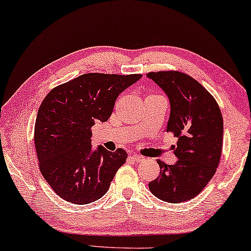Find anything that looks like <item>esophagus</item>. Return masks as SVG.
<instances>
[{"mask_svg":"<svg viewBox=\"0 0 251 251\" xmlns=\"http://www.w3.org/2000/svg\"><path fill=\"white\" fill-rule=\"evenodd\" d=\"M131 159H132L133 161H136V163H140V161H142L145 159L144 157L140 156V155H137V153H133V155L130 156Z\"/></svg>","mask_w":251,"mask_h":251,"instance_id":"34e87169","label":"esophagus"}]
</instances>
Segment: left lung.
<instances>
[{"instance_id": "8db88e82", "label": "left lung", "mask_w": 251, "mask_h": 251, "mask_svg": "<svg viewBox=\"0 0 251 251\" xmlns=\"http://www.w3.org/2000/svg\"><path fill=\"white\" fill-rule=\"evenodd\" d=\"M171 104L167 131L178 138L167 165L158 159L160 174L149 190L161 201L180 203L201 193L213 177L221 157L223 120L218 103L198 80L180 72L147 74Z\"/></svg>"}]
</instances>
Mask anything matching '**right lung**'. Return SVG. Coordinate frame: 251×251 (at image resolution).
Instances as JSON below:
<instances>
[{
    "mask_svg": "<svg viewBox=\"0 0 251 251\" xmlns=\"http://www.w3.org/2000/svg\"><path fill=\"white\" fill-rule=\"evenodd\" d=\"M142 75L90 73L51 90L38 110L34 145L40 172L65 201L88 204L110 188L115 173L128 157L92 148V126L112 114L119 94Z\"/></svg>",
    "mask_w": 251,
    "mask_h": 251,
    "instance_id": "obj_1",
    "label": "right lung"
}]
</instances>
